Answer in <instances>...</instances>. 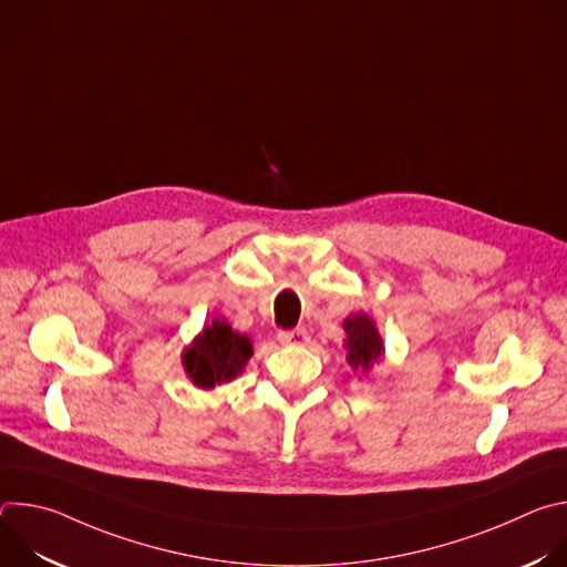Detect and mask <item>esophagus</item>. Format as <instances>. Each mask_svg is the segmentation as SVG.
<instances>
[{"label": "esophagus", "instance_id": "34e87169", "mask_svg": "<svg viewBox=\"0 0 567 567\" xmlns=\"http://www.w3.org/2000/svg\"><path fill=\"white\" fill-rule=\"evenodd\" d=\"M278 341L282 346H302L309 341V334L305 328H296V330H285V332H278Z\"/></svg>", "mask_w": 567, "mask_h": 567}]
</instances>
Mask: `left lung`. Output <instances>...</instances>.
<instances>
[{
    "mask_svg": "<svg viewBox=\"0 0 567 567\" xmlns=\"http://www.w3.org/2000/svg\"><path fill=\"white\" fill-rule=\"evenodd\" d=\"M343 328L348 332V363L354 368V370H368L383 352V343H381V337L377 334L372 320L363 313H357V316H350Z\"/></svg>",
    "mask_w": 567,
    "mask_h": 567,
    "instance_id": "8db88e82",
    "label": "left lung"
}]
</instances>
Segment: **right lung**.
<instances>
[{
  "instance_id": "add662e5",
  "label": "right lung",
  "mask_w": 567,
  "mask_h": 567,
  "mask_svg": "<svg viewBox=\"0 0 567 567\" xmlns=\"http://www.w3.org/2000/svg\"><path fill=\"white\" fill-rule=\"evenodd\" d=\"M254 348L247 337L230 330L226 320H213L195 346L184 354V365L199 388L226 383L239 374Z\"/></svg>"
}]
</instances>
